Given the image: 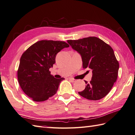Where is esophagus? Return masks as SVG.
Here are the masks:
<instances>
[{
    "instance_id": "obj_1",
    "label": "esophagus",
    "mask_w": 135,
    "mask_h": 135,
    "mask_svg": "<svg viewBox=\"0 0 135 135\" xmlns=\"http://www.w3.org/2000/svg\"><path fill=\"white\" fill-rule=\"evenodd\" d=\"M69 80H70L72 83H74L76 81V80H75V79H72V78H69Z\"/></svg>"
}]
</instances>
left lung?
<instances>
[{
  "instance_id": "left-lung-1",
  "label": "left lung",
  "mask_w": 135,
  "mask_h": 135,
  "mask_svg": "<svg viewBox=\"0 0 135 135\" xmlns=\"http://www.w3.org/2000/svg\"><path fill=\"white\" fill-rule=\"evenodd\" d=\"M67 42L80 55L83 68H89L92 72L91 80L85 81V88L79 94L91 100L105 97L117 80L119 68L111 47L96 37L69 40Z\"/></svg>"
}]
</instances>
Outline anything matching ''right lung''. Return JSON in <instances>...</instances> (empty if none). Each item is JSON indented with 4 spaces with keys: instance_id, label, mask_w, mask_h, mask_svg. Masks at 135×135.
I'll return each instance as SVG.
<instances>
[{
    "instance_id": "right-lung-1",
    "label": "right lung",
    "mask_w": 135,
    "mask_h": 135,
    "mask_svg": "<svg viewBox=\"0 0 135 135\" xmlns=\"http://www.w3.org/2000/svg\"><path fill=\"white\" fill-rule=\"evenodd\" d=\"M69 45L61 41L41 40L30 47L20 59L18 79L23 91L35 102H43L56 93L64 78H55L50 68L58 52Z\"/></svg>"
}]
</instances>
